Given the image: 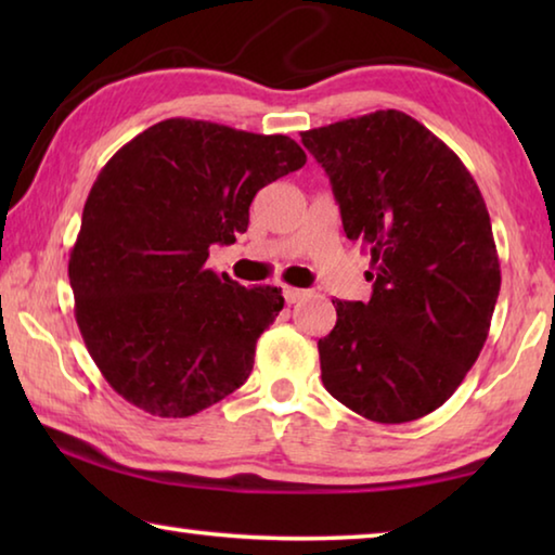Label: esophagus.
<instances>
[{"label": "esophagus", "instance_id": "obj_1", "mask_svg": "<svg viewBox=\"0 0 555 555\" xmlns=\"http://www.w3.org/2000/svg\"><path fill=\"white\" fill-rule=\"evenodd\" d=\"M308 296V291H304V288H296V286H284V298H286V304H298L300 298H306Z\"/></svg>", "mask_w": 555, "mask_h": 555}]
</instances>
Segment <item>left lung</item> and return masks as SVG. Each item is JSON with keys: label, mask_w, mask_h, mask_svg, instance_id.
I'll return each mask as SVG.
<instances>
[{"label": "left lung", "mask_w": 555, "mask_h": 555, "mask_svg": "<svg viewBox=\"0 0 555 555\" xmlns=\"http://www.w3.org/2000/svg\"><path fill=\"white\" fill-rule=\"evenodd\" d=\"M325 168L347 240L372 257V298L333 300L318 340L333 397L406 424L453 397L482 352L500 296L485 198L453 149L399 109L300 131Z\"/></svg>", "instance_id": "left-lung-1"}]
</instances>
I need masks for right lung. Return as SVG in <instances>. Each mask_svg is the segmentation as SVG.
<instances>
[{
  "mask_svg": "<svg viewBox=\"0 0 555 555\" xmlns=\"http://www.w3.org/2000/svg\"><path fill=\"white\" fill-rule=\"evenodd\" d=\"M304 164L284 134L183 117L144 129L105 164L68 276L82 340L121 399L185 418L247 382L284 296L244 288L205 261L212 244L247 232L261 188Z\"/></svg>",
  "mask_w": 555,
  "mask_h": 555,
  "instance_id": "1",
  "label": "right lung"
}]
</instances>
